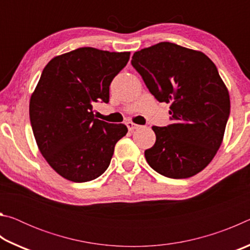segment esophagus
<instances>
[{"label": "esophagus", "mask_w": 250, "mask_h": 250, "mask_svg": "<svg viewBox=\"0 0 250 250\" xmlns=\"http://www.w3.org/2000/svg\"><path fill=\"white\" fill-rule=\"evenodd\" d=\"M126 126H128L129 131H134V130H137V129L140 128V125H135V124H133V122H131V121L126 122Z\"/></svg>", "instance_id": "obj_1"}]
</instances>
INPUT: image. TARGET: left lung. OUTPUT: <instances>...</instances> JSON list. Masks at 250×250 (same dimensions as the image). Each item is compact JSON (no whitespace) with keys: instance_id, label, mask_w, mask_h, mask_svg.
I'll list each match as a JSON object with an SVG mask.
<instances>
[{"instance_id":"1","label":"left lung","mask_w":250,"mask_h":250,"mask_svg":"<svg viewBox=\"0 0 250 250\" xmlns=\"http://www.w3.org/2000/svg\"><path fill=\"white\" fill-rule=\"evenodd\" d=\"M131 64L160 103L171 104L173 124L152 126L156 140L145 151L160 174L188 179L208 166L229 117V92L204 53L162 43L135 52Z\"/></svg>"}]
</instances>
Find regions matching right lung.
<instances>
[{
	"label": "right lung",
	"instance_id": "obj_1",
	"mask_svg": "<svg viewBox=\"0 0 250 250\" xmlns=\"http://www.w3.org/2000/svg\"><path fill=\"white\" fill-rule=\"evenodd\" d=\"M130 52L82 47L54 57L29 100L37 146L55 172L83 183L107 170L125 125L95 118L92 105L109 101V86L126 65Z\"/></svg>",
	"mask_w": 250,
	"mask_h": 250
}]
</instances>
